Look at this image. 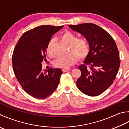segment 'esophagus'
<instances>
[{"label":"esophagus","instance_id":"34e87169","mask_svg":"<svg viewBox=\"0 0 129 129\" xmlns=\"http://www.w3.org/2000/svg\"><path fill=\"white\" fill-rule=\"evenodd\" d=\"M69 70H70L69 68H67V69H65V68H63L62 71H63V72H65L68 71H69Z\"/></svg>","mask_w":129,"mask_h":129}]
</instances>
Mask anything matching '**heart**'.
<instances>
[{"instance_id":"heart-1","label":"heart","mask_w":129,"mask_h":129,"mask_svg":"<svg viewBox=\"0 0 129 129\" xmlns=\"http://www.w3.org/2000/svg\"><path fill=\"white\" fill-rule=\"evenodd\" d=\"M61 38L65 43L68 45V53H70L66 56L57 57L53 62L55 67L67 69L74 64L77 59H83L87 56L90 50V44L86 38H78L76 34L70 31L64 32ZM54 42L53 38L51 39L47 46V53L51 57H53L54 56L52 50Z\"/></svg>"}]
</instances>
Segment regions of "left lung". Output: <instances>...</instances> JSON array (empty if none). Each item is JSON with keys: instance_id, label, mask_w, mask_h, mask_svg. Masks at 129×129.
Listing matches in <instances>:
<instances>
[{"instance_id": "left-lung-1", "label": "left lung", "mask_w": 129, "mask_h": 129, "mask_svg": "<svg viewBox=\"0 0 129 129\" xmlns=\"http://www.w3.org/2000/svg\"><path fill=\"white\" fill-rule=\"evenodd\" d=\"M72 30L87 39L90 51L76 84L84 94L96 96L103 93L114 82L120 64L119 52L114 39L103 28L93 23L69 25Z\"/></svg>"}]
</instances>
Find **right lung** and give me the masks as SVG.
Returning <instances> with one entry per match:
<instances>
[{
	"instance_id": "1",
	"label": "right lung",
	"mask_w": 129,
	"mask_h": 129,
	"mask_svg": "<svg viewBox=\"0 0 129 129\" xmlns=\"http://www.w3.org/2000/svg\"><path fill=\"white\" fill-rule=\"evenodd\" d=\"M63 26L41 25L20 37L12 56L13 71L22 88L36 99H45L56 90L62 71L59 68L42 69L46 61L47 46L54 33Z\"/></svg>"
}]
</instances>
